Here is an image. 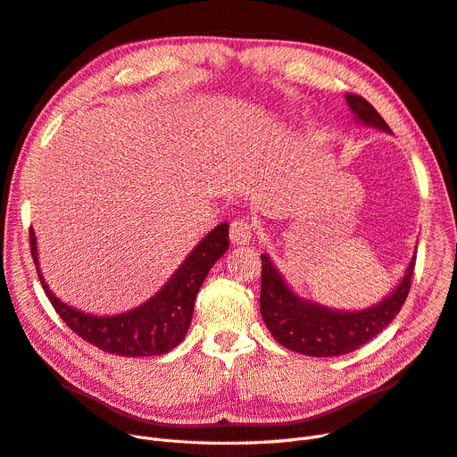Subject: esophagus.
I'll list each match as a JSON object with an SVG mask.
<instances>
[{
    "label": "esophagus",
    "instance_id": "1",
    "mask_svg": "<svg viewBox=\"0 0 457 457\" xmlns=\"http://www.w3.org/2000/svg\"><path fill=\"white\" fill-rule=\"evenodd\" d=\"M253 226L248 220H235L229 228V239L233 245H248L252 241Z\"/></svg>",
    "mask_w": 457,
    "mask_h": 457
}]
</instances>
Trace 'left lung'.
<instances>
[{
  "instance_id": "obj_1",
  "label": "left lung",
  "mask_w": 457,
  "mask_h": 457,
  "mask_svg": "<svg viewBox=\"0 0 457 457\" xmlns=\"http://www.w3.org/2000/svg\"><path fill=\"white\" fill-rule=\"evenodd\" d=\"M345 101L354 113V119L366 127L392 132L366 98L359 95H345ZM416 255L405 269L400 284L388 293L381 303L364 310H334L296 295L284 280L280 270L262 253V317L278 344L308 356H338L362 347L402 310L414 270Z\"/></svg>"
}]
</instances>
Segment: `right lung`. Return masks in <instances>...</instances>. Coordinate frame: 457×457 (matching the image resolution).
Instances as JSON below:
<instances>
[{"mask_svg":"<svg viewBox=\"0 0 457 457\" xmlns=\"http://www.w3.org/2000/svg\"><path fill=\"white\" fill-rule=\"evenodd\" d=\"M229 226L218 224L194 246L187 260L149 301L115 315H93L78 310L50 291L38 267L37 237L29 229V245L38 280L59 317L91 345L119 356H154L175 349L188 332L195 295L211 267L229 248Z\"/></svg>","mask_w":457,"mask_h":457,"instance_id":"obj_1","label":"right lung"}]
</instances>
